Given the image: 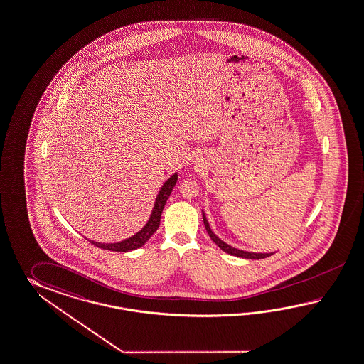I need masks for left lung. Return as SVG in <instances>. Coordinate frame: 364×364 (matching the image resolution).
<instances>
[{"label": "left lung", "instance_id": "1", "mask_svg": "<svg viewBox=\"0 0 364 364\" xmlns=\"http://www.w3.org/2000/svg\"><path fill=\"white\" fill-rule=\"evenodd\" d=\"M203 220H204L205 229L208 231L209 237L212 238V240H213L214 243H215L218 247L221 248L222 251H225V252H228V254H230V255H234V257H245V259H263V257L274 255V252H268V254H267V252L266 254H263V252H248V251H243V250H240V248L231 247L230 245H228L226 242L220 240V238L214 234L212 229H210V226H209V222H208L206 217H205L204 212H203Z\"/></svg>", "mask_w": 364, "mask_h": 364}]
</instances>
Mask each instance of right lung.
Instances as JSON below:
<instances>
[{"label":"right lung","mask_w":364,"mask_h":364,"mask_svg":"<svg viewBox=\"0 0 364 364\" xmlns=\"http://www.w3.org/2000/svg\"><path fill=\"white\" fill-rule=\"evenodd\" d=\"M176 181H178V172L173 173L171 178H167L166 183L160 188L159 193L156 196L155 204H154L152 212H151L150 220L143 226L142 230L134 234L133 237L121 240V242H117V243H100V242H95V240H89V242L92 245L97 246V247L110 250V251H117V252H127V251L142 247L143 245L150 240L151 235L158 230L160 225V217L163 213L164 205L167 203L173 186H176Z\"/></svg>","instance_id":"right-lung-1"}]
</instances>
